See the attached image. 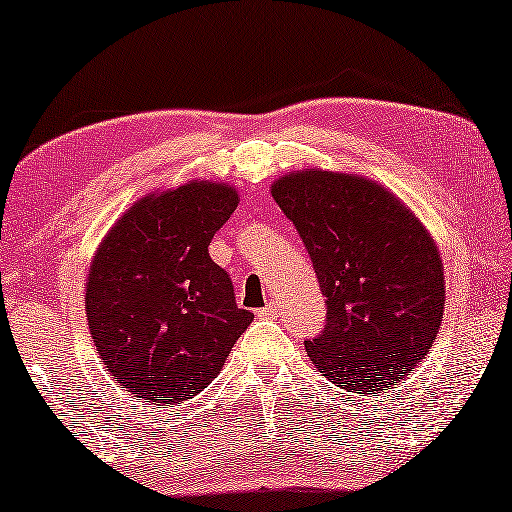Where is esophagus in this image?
Instances as JSON below:
<instances>
[{
    "label": "esophagus",
    "instance_id": "34e87169",
    "mask_svg": "<svg viewBox=\"0 0 512 512\" xmlns=\"http://www.w3.org/2000/svg\"><path fill=\"white\" fill-rule=\"evenodd\" d=\"M276 312H278V305H276V303H269V305H266V308L257 310V317L269 319V317H276Z\"/></svg>",
    "mask_w": 512,
    "mask_h": 512
}]
</instances>
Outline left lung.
<instances>
[{
	"mask_svg": "<svg viewBox=\"0 0 512 512\" xmlns=\"http://www.w3.org/2000/svg\"><path fill=\"white\" fill-rule=\"evenodd\" d=\"M271 195L308 248L326 326L305 352L352 393H384L421 363L444 317V264L398 195L361 174H282Z\"/></svg>",
	"mask_w": 512,
	"mask_h": 512,
	"instance_id": "1",
	"label": "left lung"
}]
</instances>
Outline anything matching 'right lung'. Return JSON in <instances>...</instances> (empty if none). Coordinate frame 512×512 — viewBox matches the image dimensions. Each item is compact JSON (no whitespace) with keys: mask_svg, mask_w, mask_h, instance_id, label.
Segmentation results:
<instances>
[{"mask_svg":"<svg viewBox=\"0 0 512 512\" xmlns=\"http://www.w3.org/2000/svg\"><path fill=\"white\" fill-rule=\"evenodd\" d=\"M239 204L225 181L193 179L126 209L91 257L89 333L133 398L181 404L207 388L253 322L236 308L209 243Z\"/></svg>","mask_w":512,"mask_h":512,"instance_id":"obj_1","label":"right lung"}]
</instances>
